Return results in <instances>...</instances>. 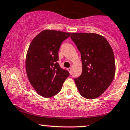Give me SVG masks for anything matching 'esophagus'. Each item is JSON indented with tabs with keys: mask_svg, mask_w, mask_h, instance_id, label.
<instances>
[{
	"mask_svg": "<svg viewBox=\"0 0 130 130\" xmlns=\"http://www.w3.org/2000/svg\"><path fill=\"white\" fill-rule=\"evenodd\" d=\"M67 70H68V71L70 73V72H71V71H72V67H69V68L67 69Z\"/></svg>",
	"mask_w": 130,
	"mask_h": 130,
	"instance_id": "esophagus-1",
	"label": "esophagus"
}]
</instances>
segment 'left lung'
Masks as SVG:
<instances>
[{
	"instance_id": "1",
	"label": "left lung",
	"mask_w": 130,
	"mask_h": 130,
	"mask_svg": "<svg viewBox=\"0 0 130 130\" xmlns=\"http://www.w3.org/2000/svg\"><path fill=\"white\" fill-rule=\"evenodd\" d=\"M70 38L81 54L82 72L75 79L82 97L94 99L102 95L113 80L115 61L112 47L96 33H72Z\"/></svg>"
}]
</instances>
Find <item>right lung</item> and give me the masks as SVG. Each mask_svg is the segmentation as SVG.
Returning <instances> with one entry per match:
<instances>
[{
    "mask_svg": "<svg viewBox=\"0 0 130 130\" xmlns=\"http://www.w3.org/2000/svg\"><path fill=\"white\" fill-rule=\"evenodd\" d=\"M70 35V33L45 30L30 43L26 58L27 75L33 88L43 97L58 94L69 76L57 61L61 43Z\"/></svg>",
    "mask_w": 130,
    "mask_h": 130,
    "instance_id": "1",
    "label": "right lung"
}]
</instances>
